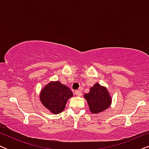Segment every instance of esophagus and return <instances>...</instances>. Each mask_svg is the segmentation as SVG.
I'll return each instance as SVG.
<instances>
[{"label": "esophagus", "instance_id": "obj_1", "mask_svg": "<svg viewBox=\"0 0 149 149\" xmlns=\"http://www.w3.org/2000/svg\"><path fill=\"white\" fill-rule=\"evenodd\" d=\"M75 94L78 95V96H81V95H82V91H81L80 89H79V90H76L75 91Z\"/></svg>", "mask_w": 149, "mask_h": 149}]
</instances>
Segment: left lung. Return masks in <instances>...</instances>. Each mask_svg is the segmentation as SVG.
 I'll use <instances>...</instances> for the list:
<instances>
[{"label":"left lung","mask_w":149,"mask_h":149,"mask_svg":"<svg viewBox=\"0 0 149 149\" xmlns=\"http://www.w3.org/2000/svg\"><path fill=\"white\" fill-rule=\"evenodd\" d=\"M84 97L88 103L90 111L97 114L107 109L111 104V97L105 87L95 83L88 93H85Z\"/></svg>","instance_id":"obj_1"}]
</instances>
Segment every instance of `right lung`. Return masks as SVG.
Returning a JSON list of instances; mask_svg holds the SVG:
<instances>
[{
    "instance_id": "1",
    "label": "right lung",
    "mask_w": 149,
    "mask_h": 149,
    "mask_svg": "<svg viewBox=\"0 0 149 149\" xmlns=\"http://www.w3.org/2000/svg\"><path fill=\"white\" fill-rule=\"evenodd\" d=\"M72 96L73 93L68 87L60 81H52L40 91V100L52 113L59 114L64 111L67 100Z\"/></svg>"
}]
</instances>
